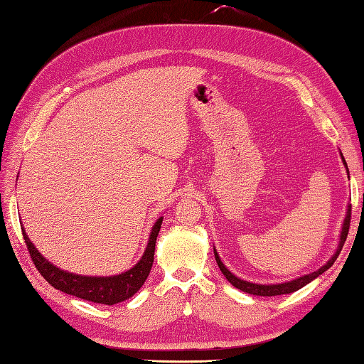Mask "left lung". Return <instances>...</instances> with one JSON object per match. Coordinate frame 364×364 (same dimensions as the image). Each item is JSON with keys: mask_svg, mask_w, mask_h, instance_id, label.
<instances>
[{"mask_svg": "<svg viewBox=\"0 0 364 364\" xmlns=\"http://www.w3.org/2000/svg\"><path fill=\"white\" fill-rule=\"evenodd\" d=\"M341 157H343V154H341ZM343 161H344V165H346V168H347V163H346L344 157H343ZM347 173H348V169H347ZM350 213H352V205H347V213H346V218H344L343 231H341V235H339L338 250H336V253L330 257V261H328L327 264H325V265H322L318 270H316V272H313V273H308V275H303V277L296 278V279L287 281V283H281V284H255V283H250V281H245V279L237 278V277L234 275V273H231V272H229V270L226 269L225 264L221 262V259H220V256H218V253H217V250L213 248L215 261H217L221 273H223V275L226 277V279L229 281V283H231L234 287L240 289V291H243V292L253 294V295H261V296H275V295H283V294H292V292H295V291H299V289H301L303 286H306L308 283H311V281L316 279L318 275H322L323 272H327V270L330 269V267H331L333 264H335L336 257L339 256L341 250H343V247H344V242H346V239H347L348 226H350Z\"/></svg>", "mask_w": 364, "mask_h": 364, "instance_id": "obj_1", "label": "left lung"}]
</instances>
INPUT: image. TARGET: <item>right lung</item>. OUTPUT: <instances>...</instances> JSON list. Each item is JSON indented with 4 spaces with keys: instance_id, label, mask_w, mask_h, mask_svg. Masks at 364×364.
<instances>
[{
    "instance_id": "obj_1",
    "label": "right lung",
    "mask_w": 364,
    "mask_h": 364,
    "mask_svg": "<svg viewBox=\"0 0 364 364\" xmlns=\"http://www.w3.org/2000/svg\"><path fill=\"white\" fill-rule=\"evenodd\" d=\"M161 221L163 217L155 221L149 235V242H147V247L144 250V255L139 259L138 264L133 265L130 270L114 277H85L58 269L56 265L48 262L47 259L36 250L31 240L28 239L23 228H21V232H23L26 248L29 251V256L33 259L36 269L48 281V284L58 289V291H63L65 294L78 296V299H83L87 301L100 303V305H116V303H121L135 295L139 291V287L144 284L147 277H149V272L154 262L155 242H157Z\"/></svg>"
}]
</instances>
